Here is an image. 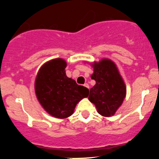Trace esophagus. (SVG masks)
<instances>
[{"label":"esophagus","mask_w":159,"mask_h":159,"mask_svg":"<svg viewBox=\"0 0 159 159\" xmlns=\"http://www.w3.org/2000/svg\"><path fill=\"white\" fill-rule=\"evenodd\" d=\"M84 86L87 87V88H89V84H87V83H85L84 84Z\"/></svg>","instance_id":"obj_1"}]
</instances>
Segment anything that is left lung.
I'll return each instance as SVG.
<instances>
[{
    "instance_id": "8db88e82",
    "label": "left lung",
    "mask_w": 159,
    "mask_h": 159,
    "mask_svg": "<svg viewBox=\"0 0 159 159\" xmlns=\"http://www.w3.org/2000/svg\"><path fill=\"white\" fill-rule=\"evenodd\" d=\"M93 66L91 78L96 84L90 89L88 98L96 105L98 114L111 116L123 103L126 94L125 85L116 65L110 60L103 59Z\"/></svg>"
}]
</instances>
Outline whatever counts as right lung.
<instances>
[{
  "label": "right lung",
  "instance_id": "1",
  "mask_svg": "<svg viewBox=\"0 0 159 159\" xmlns=\"http://www.w3.org/2000/svg\"><path fill=\"white\" fill-rule=\"evenodd\" d=\"M66 66L63 59L52 60L42 66L35 81L39 103L49 114L61 119L71 116L77 103L89 95L87 87L67 77Z\"/></svg>",
  "mask_w": 159,
  "mask_h": 159
}]
</instances>
